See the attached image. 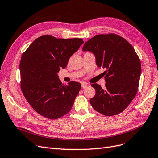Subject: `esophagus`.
Returning a JSON list of instances; mask_svg holds the SVG:
<instances>
[{"label": "esophagus", "instance_id": "esophagus-1", "mask_svg": "<svg viewBox=\"0 0 158 158\" xmlns=\"http://www.w3.org/2000/svg\"><path fill=\"white\" fill-rule=\"evenodd\" d=\"M81 86H82V89H85L88 87V84L85 82H82L81 83Z\"/></svg>", "mask_w": 158, "mask_h": 158}]
</instances>
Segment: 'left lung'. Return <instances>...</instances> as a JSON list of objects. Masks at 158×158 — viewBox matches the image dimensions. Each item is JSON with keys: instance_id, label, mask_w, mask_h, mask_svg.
Instances as JSON below:
<instances>
[{"instance_id": "obj_1", "label": "left lung", "mask_w": 158, "mask_h": 158, "mask_svg": "<svg viewBox=\"0 0 158 158\" xmlns=\"http://www.w3.org/2000/svg\"><path fill=\"white\" fill-rule=\"evenodd\" d=\"M84 51L95 55L96 65L107 70L106 88L92 86L95 95L89 102L95 111L106 116L123 112L135 98L141 74V63L134 47L114 33L99 34L85 42Z\"/></svg>"}]
</instances>
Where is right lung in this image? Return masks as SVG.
I'll return each mask as SVG.
<instances>
[{"label":"right lung","mask_w":158,"mask_h":158,"mask_svg":"<svg viewBox=\"0 0 158 158\" xmlns=\"http://www.w3.org/2000/svg\"><path fill=\"white\" fill-rule=\"evenodd\" d=\"M83 43L80 38L64 40L43 35L23 53L20 64L21 89L27 102L41 115L56 119L71 110L81 84H62L57 73L66 67Z\"/></svg>","instance_id":"add662e5"}]
</instances>
